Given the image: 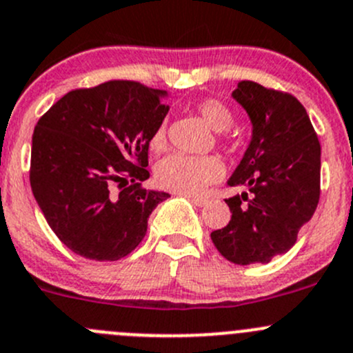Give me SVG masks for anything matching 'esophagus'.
I'll list each match as a JSON object with an SVG mask.
<instances>
[{"label": "esophagus", "instance_id": "34e87169", "mask_svg": "<svg viewBox=\"0 0 353 353\" xmlns=\"http://www.w3.org/2000/svg\"><path fill=\"white\" fill-rule=\"evenodd\" d=\"M190 198L191 203H194L196 206H205L208 203V198H203V196H188Z\"/></svg>", "mask_w": 353, "mask_h": 353}]
</instances>
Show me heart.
Here are the masks:
<instances>
[{
	"mask_svg": "<svg viewBox=\"0 0 353 353\" xmlns=\"http://www.w3.org/2000/svg\"><path fill=\"white\" fill-rule=\"evenodd\" d=\"M201 119L215 131L229 130L234 117L225 104L215 99H206L198 104ZM152 148L160 152L165 145V130L162 126L155 131L150 140ZM223 167L215 157H191L174 154L160 160L155 167V181L162 190L172 193L194 196L201 194L210 184L222 177Z\"/></svg>",
	"mask_w": 353,
	"mask_h": 353,
	"instance_id": "heart-1",
	"label": "heart"
}]
</instances>
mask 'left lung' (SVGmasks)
I'll use <instances>...</instances> for the list:
<instances>
[{
	"instance_id": "8db88e82",
	"label": "left lung",
	"mask_w": 353,
	"mask_h": 353,
	"mask_svg": "<svg viewBox=\"0 0 353 353\" xmlns=\"http://www.w3.org/2000/svg\"><path fill=\"white\" fill-rule=\"evenodd\" d=\"M232 97L251 119L252 138L229 186L248 191L225 199L232 216L213 230L212 241L230 263H270L295 244L301 227L314 215L321 145L294 95L244 80Z\"/></svg>"
}]
</instances>
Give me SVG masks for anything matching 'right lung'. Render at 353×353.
Segmentation results:
<instances>
[{"mask_svg": "<svg viewBox=\"0 0 353 353\" xmlns=\"http://www.w3.org/2000/svg\"><path fill=\"white\" fill-rule=\"evenodd\" d=\"M163 90L112 80L59 99L32 134L30 186L58 239L87 259L117 261L147 234L169 193L141 188Z\"/></svg>", "mask_w": 353, "mask_h": 353, "instance_id": "obj_1", "label": "right lung"}]
</instances>
